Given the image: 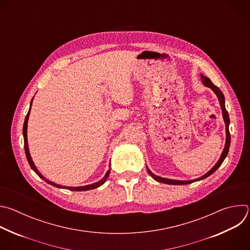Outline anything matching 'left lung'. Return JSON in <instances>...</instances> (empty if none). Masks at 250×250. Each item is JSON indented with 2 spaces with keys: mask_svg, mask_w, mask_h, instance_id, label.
<instances>
[{
  "mask_svg": "<svg viewBox=\"0 0 250 250\" xmlns=\"http://www.w3.org/2000/svg\"><path fill=\"white\" fill-rule=\"evenodd\" d=\"M202 77V81L203 83L205 84V86L210 88L213 92L216 93L217 97L219 98V101H220V104H221V108H222V111H223V118H224V121L226 123V131H227V140H226V146H225V149L221 155V158L219 159V161L217 162V164L213 166L207 174H205L204 176H202L201 178H199V179H196V180H192V181H177V180H171V179H166V178H162V177H159V176H156L154 175L149 169H147L148 173L150 174L151 177H153V179H155L156 181L158 182H161V183H165V184H169V185H186V184H190V183H193L195 181H199V180H203L205 179V178L208 177L209 175H211L213 172H215L221 165L222 163L224 162L225 158L227 157L228 153H229V146H230V133H229V113L226 109V104H225V96L223 94V92L219 89V87H217L216 85H213L212 82L206 76L204 75H201Z\"/></svg>",
  "mask_w": 250,
  "mask_h": 250,
  "instance_id": "left-lung-1",
  "label": "left lung"
}]
</instances>
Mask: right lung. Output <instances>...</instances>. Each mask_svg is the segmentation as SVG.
I'll return each instance as SVG.
<instances>
[{
  "instance_id": "add662e5",
  "label": "right lung",
  "mask_w": 250,
  "mask_h": 250,
  "mask_svg": "<svg viewBox=\"0 0 250 250\" xmlns=\"http://www.w3.org/2000/svg\"><path fill=\"white\" fill-rule=\"evenodd\" d=\"M32 100H33V99H32ZM31 104H32V101H31V103H30V106H31ZM29 112H30V108H29V111H28V113H27V115H26V117H25V119H24L23 129H22V133H23V140H24V151H25L26 159H27V161H28V163H29V165H30L31 169H32L35 173H37L41 178H42V179H43L46 183H48V184H50V185H52V186H54V187H57V188H64V189H68V190H71V191H88V190H92V189H95V188L100 187L101 185H103V184L106 181V179H108V177H109V174H110L111 169H110L108 172H106V174L104 175V177L103 178V179H102L101 181H99V182H97V183H94V184H91V185L82 186V187H66V186H61V185L55 184V183H53V182H51V181H49V180L45 179V178L42 175V173H40V171L37 169V167H35V165H34V163H33V161H32L31 157H30L29 150H28L26 130H27V121H28V117H29Z\"/></svg>"
}]
</instances>
